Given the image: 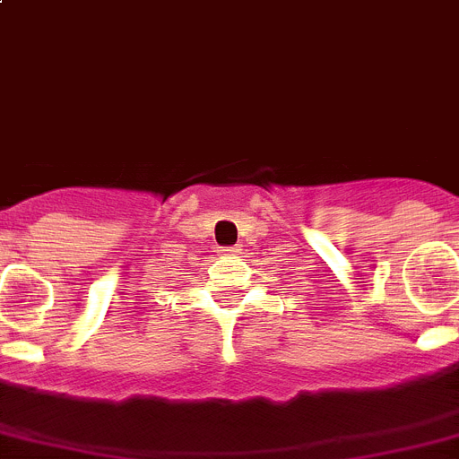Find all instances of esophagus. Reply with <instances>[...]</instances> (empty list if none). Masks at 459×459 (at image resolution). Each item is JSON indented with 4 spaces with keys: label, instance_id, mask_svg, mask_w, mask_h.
I'll return each mask as SVG.
<instances>
[{
    "label": "esophagus",
    "instance_id": "1",
    "mask_svg": "<svg viewBox=\"0 0 459 459\" xmlns=\"http://www.w3.org/2000/svg\"><path fill=\"white\" fill-rule=\"evenodd\" d=\"M239 251H242V249H239V247H221L220 254L221 255H238Z\"/></svg>",
    "mask_w": 459,
    "mask_h": 459
}]
</instances>
